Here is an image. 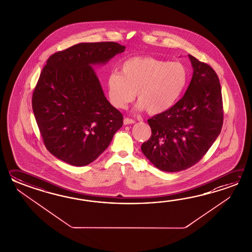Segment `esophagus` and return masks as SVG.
Returning a JSON list of instances; mask_svg holds the SVG:
<instances>
[{
	"label": "esophagus",
	"mask_w": 252,
	"mask_h": 252,
	"mask_svg": "<svg viewBox=\"0 0 252 252\" xmlns=\"http://www.w3.org/2000/svg\"><path fill=\"white\" fill-rule=\"evenodd\" d=\"M135 124V121H134V120H132V119L125 118L124 120V125H128V124Z\"/></svg>",
	"instance_id": "obj_1"
}]
</instances>
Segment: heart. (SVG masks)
<instances>
[{
	"label": "heart",
	"mask_w": 252,
	"mask_h": 252,
	"mask_svg": "<svg viewBox=\"0 0 252 252\" xmlns=\"http://www.w3.org/2000/svg\"><path fill=\"white\" fill-rule=\"evenodd\" d=\"M188 76V68L180 62L150 56L131 57L121 64L120 73L113 71L108 75V97L114 107L124 109L137 93V110L160 114L179 101Z\"/></svg>",
	"instance_id": "obj_1"
}]
</instances>
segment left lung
Here are the masks:
<instances>
[{
  "label": "left lung",
  "mask_w": 252,
  "mask_h": 252,
  "mask_svg": "<svg viewBox=\"0 0 252 252\" xmlns=\"http://www.w3.org/2000/svg\"><path fill=\"white\" fill-rule=\"evenodd\" d=\"M188 58L193 72L188 90L171 109L148 120L151 136L141 145L145 157L162 171H181L196 164L222 127L218 75L209 64Z\"/></svg>",
  "instance_id": "left-lung-1"
}]
</instances>
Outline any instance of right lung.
<instances>
[{"label": "right lung", "mask_w": 252, "mask_h": 252, "mask_svg": "<svg viewBox=\"0 0 252 252\" xmlns=\"http://www.w3.org/2000/svg\"><path fill=\"white\" fill-rule=\"evenodd\" d=\"M125 46L79 43L53 54L32 95L34 116L47 150L72 166H86L106 150L123 126L93 65H103Z\"/></svg>", "instance_id": "right-lung-1"}]
</instances>
